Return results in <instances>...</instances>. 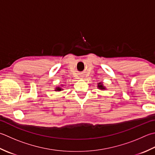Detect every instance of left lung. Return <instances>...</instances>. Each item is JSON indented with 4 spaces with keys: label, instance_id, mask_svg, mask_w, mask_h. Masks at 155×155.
<instances>
[{
    "label": "left lung",
    "instance_id": "obj_1",
    "mask_svg": "<svg viewBox=\"0 0 155 155\" xmlns=\"http://www.w3.org/2000/svg\"><path fill=\"white\" fill-rule=\"evenodd\" d=\"M98 87L99 88V89H105V87L102 85V84H101V83H99Z\"/></svg>",
    "mask_w": 155,
    "mask_h": 155
}]
</instances>
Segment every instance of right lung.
Here are the masks:
<instances>
[{"mask_svg":"<svg viewBox=\"0 0 155 155\" xmlns=\"http://www.w3.org/2000/svg\"><path fill=\"white\" fill-rule=\"evenodd\" d=\"M56 91H61V89H60V87H57L56 88Z\"/></svg>","mask_w":155,"mask_h":155,"instance_id":"add662e5","label":"right lung"}]
</instances>
